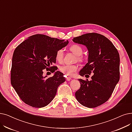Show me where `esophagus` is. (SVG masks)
<instances>
[{"label": "esophagus", "mask_w": 132, "mask_h": 132, "mask_svg": "<svg viewBox=\"0 0 132 132\" xmlns=\"http://www.w3.org/2000/svg\"><path fill=\"white\" fill-rule=\"evenodd\" d=\"M66 79L67 81H70V80L71 79V78H70V77H67L66 78Z\"/></svg>", "instance_id": "1"}]
</instances>
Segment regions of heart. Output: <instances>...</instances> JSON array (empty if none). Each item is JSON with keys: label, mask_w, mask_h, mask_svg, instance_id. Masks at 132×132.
<instances>
[{"label": "heart", "mask_w": 132, "mask_h": 132, "mask_svg": "<svg viewBox=\"0 0 132 132\" xmlns=\"http://www.w3.org/2000/svg\"><path fill=\"white\" fill-rule=\"evenodd\" d=\"M70 51L74 54L77 55V60L80 62H82L84 60V56L82 55L83 53V48L81 46L78 44H74L70 47ZM64 58V51L60 49L57 51L55 54V59L57 61L61 62ZM78 66L76 65H65L61 66L59 70L60 72L62 73L66 76H72L73 74L78 70Z\"/></svg>", "instance_id": "b5f03b06"}]
</instances>
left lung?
<instances>
[{
    "instance_id": "1",
    "label": "left lung",
    "mask_w": 132,
    "mask_h": 132,
    "mask_svg": "<svg viewBox=\"0 0 132 132\" xmlns=\"http://www.w3.org/2000/svg\"><path fill=\"white\" fill-rule=\"evenodd\" d=\"M73 41L85 45L88 51V62L79 74L87 78L92 74L90 81L79 79L80 87L75 93L76 99L85 107H96L110 99L119 81V54L110 40L99 33L84 34Z\"/></svg>"
}]
</instances>
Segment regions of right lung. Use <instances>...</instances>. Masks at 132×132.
I'll list each match as a JSON object with an SVG mask.
<instances>
[{
  "mask_svg": "<svg viewBox=\"0 0 132 132\" xmlns=\"http://www.w3.org/2000/svg\"><path fill=\"white\" fill-rule=\"evenodd\" d=\"M68 42L44 34L30 37L17 46L13 52L11 82L21 100L36 108L48 105L55 97L59 86L65 81L64 74L55 72L51 77H44L43 70L53 72L57 51Z\"/></svg>",
  "mask_w": 132,
  "mask_h": 132,
  "instance_id": "1",
  "label": "right lung"
}]
</instances>
